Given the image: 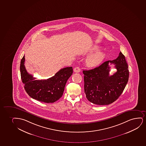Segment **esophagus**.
<instances>
[{
  "instance_id": "34e87169",
  "label": "esophagus",
  "mask_w": 146,
  "mask_h": 146,
  "mask_svg": "<svg viewBox=\"0 0 146 146\" xmlns=\"http://www.w3.org/2000/svg\"><path fill=\"white\" fill-rule=\"evenodd\" d=\"M81 71V69L79 67H76L74 69V71L75 73H79Z\"/></svg>"
}]
</instances>
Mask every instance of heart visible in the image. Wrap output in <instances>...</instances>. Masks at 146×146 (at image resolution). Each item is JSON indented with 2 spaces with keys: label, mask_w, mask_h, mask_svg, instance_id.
Wrapping results in <instances>:
<instances>
[{
  "label": "heart",
  "mask_w": 146,
  "mask_h": 146,
  "mask_svg": "<svg viewBox=\"0 0 146 146\" xmlns=\"http://www.w3.org/2000/svg\"><path fill=\"white\" fill-rule=\"evenodd\" d=\"M99 48L97 46H94L92 48V52H97L99 50ZM106 56V54L103 52L98 51L95 54L89 56L86 60V64L90 67H95L99 64L104 59Z\"/></svg>",
  "instance_id": "b5f03b06"
}]
</instances>
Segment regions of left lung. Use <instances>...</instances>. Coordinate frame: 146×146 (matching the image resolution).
Here are the masks:
<instances>
[{
  "label": "left lung",
  "mask_w": 146,
  "mask_h": 146,
  "mask_svg": "<svg viewBox=\"0 0 146 146\" xmlns=\"http://www.w3.org/2000/svg\"><path fill=\"white\" fill-rule=\"evenodd\" d=\"M113 63L117 71L109 75V63ZM84 90L88 101L99 105H109L121 96L127 83L129 70L122 52L113 60H108L89 70H83Z\"/></svg>",
  "instance_id": "8db88e82"
}]
</instances>
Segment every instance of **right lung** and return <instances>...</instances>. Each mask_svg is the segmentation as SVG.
<instances>
[{"label":"right lung","instance_id":"right-lung-1","mask_svg":"<svg viewBox=\"0 0 146 146\" xmlns=\"http://www.w3.org/2000/svg\"><path fill=\"white\" fill-rule=\"evenodd\" d=\"M25 56L20 64L22 82L29 96L43 102L54 103L62 96L67 81L73 73L72 67L61 69L52 77L47 80H35L29 74L25 66Z\"/></svg>","mask_w":146,"mask_h":146}]
</instances>
